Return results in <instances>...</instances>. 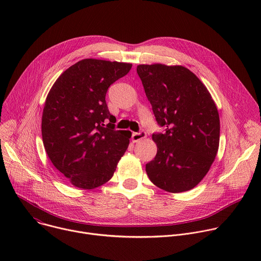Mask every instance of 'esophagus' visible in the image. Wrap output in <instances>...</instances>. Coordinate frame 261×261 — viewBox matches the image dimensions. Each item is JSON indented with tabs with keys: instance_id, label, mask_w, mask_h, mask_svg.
<instances>
[{
	"instance_id": "34e87169",
	"label": "esophagus",
	"mask_w": 261,
	"mask_h": 261,
	"mask_svg": "<svg viewBox=\"0 0 261 261\" xmlns=\"http://www.w3.org/2000/svg\"><path fill=\"white\" fill-rule=\"evenodd\" d=\"M145 137H146V133L144 131H140L139 133H133L132 134V141L133 142H138V141L142 140Z\"/></svg>"
}]
</instances>
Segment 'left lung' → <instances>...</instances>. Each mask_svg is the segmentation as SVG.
I'll use <instances>...</instances> for the list:
<instances>
[{
	"label": "left lung",
	"mask_w": 261,
	"mask_h": 261,
	"mask_svg": "<svg viewBox=\"0 0 261 261\" xmlns=\"http://www.w3.org/2000/svg\"><path fill=\"white\" fill-rule=\"evenodd\" d=\"M137 73L165 132L153 134L154 160L145 165L160 189L189 191L208 172L219 148L220 119L208 90L184 66L138 65Z\"/></svg>",
	"instance_id": "obj_1"
}]
</instances>
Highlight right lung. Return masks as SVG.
<instances>
[{"label": "right lung", "instance_id": "add662e5", "mask_svg": "<svg viewBox=\"0 0 261 261\" xmlns=\"http://www.w3.org/2000/svg\"><path fill=\"white\" fill-rule=\"evenodd\" d=\"M132 64L85 59L64 71L51 87L42 114V140L54 166L80 189L113 177L131 137L115 130L105 101L108 88ZM108 124H106V123Z\"/></svg>", "mask_w": 261, "mask_h": 261}]
</instances>
